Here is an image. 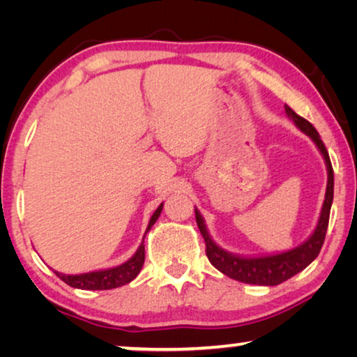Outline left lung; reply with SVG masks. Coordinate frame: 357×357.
I'll return each instance as SVG.
<instances>
[{"instance_id":"obj_1","label":"left lung","mask_w":357,"mask_h":357,"mask_svg":"<svg viewBox=\"0 0 357 357\" xmlns=\"http://www.w3.org/2000/svg\"><path fill=\"white\" fill-rule=\"evenodd\" d=\"M284 110L289 119L294 121L297 128L302 133H305L309 138L314 141L317 148L324 155L325 164H326V172H328V182H326V193H325V202L321 206V213L317 222L315 231L312 232V236L307 238L304 243H301L299 247L291 248L287 252L276 253V255H266V257H241L234 255L231 252H226L224 248L218 245L209 236L204 219L197 208H195V218H197V224L199 232L206 243V257L211 261L214 268H218L219 271L224 275L232 278V280L247 282V284H258V286H276L281 284L292 278L297 273H301L304 268L310 265L312 261L319 257L324 245L326 227H328V219H330V209L331 203H333V167H331L328 151H326L324 141H321L319 131L314 128V125L305 119H302L301 115H297L291 107L284 105Z\"/></svg>"}]
</instances>
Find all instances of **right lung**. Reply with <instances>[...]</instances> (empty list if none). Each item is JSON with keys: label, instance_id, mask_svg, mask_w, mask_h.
<instances>
[{"label": "right lung", "instance_id": "1", "mask_svg": "<svg viewBox=\"0 0 357 357\" xmlns=\"http://www.w3.org/2000/svg\"><path fill=\"white\" fill-rule=\"evenodd\" d=\"M162 206L164 203H160L159 208L155 209L153 216H151L146 232L154 226L155 221H158V218L160 216V211H162ZM143 263H144V242H141V245L138 247V250H136L135 255L119 266L107 268V270H99V271L82 273V275H63V273H58V271L55 273L61 281H65L68 286L76 287V289L104 291V289H114V287L128 284L130 281H133L135 278L139 275L141 268H143Z\"/></svg>", "mask_w": 357, "mask_h": 357}]
</instances>
